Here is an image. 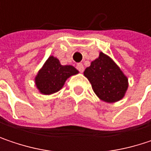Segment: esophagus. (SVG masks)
<instances>
[{
    "mask_svg": "<svg viewBox=\"0 0 151 151\" xmlns=\"http://www.w3.org/2000/svg\"><path fill=\"white\" fill-rule=\"evenodd\" d=\"M76 68H77L80 73H83V71H84V65H83L81 63H78V64L76 65Z\"/></svg>",
    "mask_w": 151,
    "mask_h": 151,
    "instance_id": "1",
    "label": "esophagus"
}]
</instances>
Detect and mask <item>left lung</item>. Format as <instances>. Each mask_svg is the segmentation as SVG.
I'll list each match as a JSON object with an SVG mask.
<instances>
[{"label": "left lung", "mask_w": 151, "mask_h": 151, "mask_svg": "<svg viewBox=\"0 0 151 151\" xmlns=\"http://www.w3.org/2000/svg\"><path fill=\"white\" fill-rule=\"evenodd\" d=\"M84 75L90 81L95 94L108 103L122 100L129 86L128 78L103 52L85 70Z\"/></svg>", "instance_id": "obj_1"}]
</instances>
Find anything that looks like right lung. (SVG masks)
Wrapping results in <instances>:
<instances>
[{"instance_id": "1", "label": "right lung", "mask_w": 151, "mask_h": 151, "mask_svg": "<svg viewBox=\"0 0 151 151\" xmlns=\"http://www.w3.org/2000/svg\"><path fill=\"white\" fill-rule=\"evenodd\" d=\"M78 73V71L72 65H62L59 60L50 56L39 70L35 78V83L43 94H51L58 92L66 79Z\"/></svg>"}]
</instances>
